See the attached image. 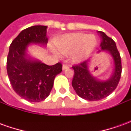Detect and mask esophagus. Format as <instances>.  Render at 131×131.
I'll return each instance as SVG.
<instances>
[{"mask_svg":"<svg viewBox=\"0 0 131 131\" xmlns=\"http://www.w3.org/2000/svg\"><path fill=\"white\" fill-rule=\"evenodd\" d=\"M69 68V66L67 65V64H63L62 66V69L63 70H65V69H67Z\"/></svg>","mask_w":131,"mask_h":131,"instance_id":"obj_1","label":"esophagus"}]
</instances>
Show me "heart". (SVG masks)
<instances>
[{"label": "heart", "mask_w": 131, "mask_h": 131, "mask_svg": "<svg viewBox=\"0 0 131 131\" xmlns=\"http://www.w3.org/2000/svg\"><path fill=\"white\" fill-rule=\"evenodd\" d=\"M57 50L62 54H71L74 62H81L91 54L97 46V39L93 35L83 33L68 34L55 40ZM58 54L57 51H54Z\"/></svg>", "instance_id": "1"}]
</instances>
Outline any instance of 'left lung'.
<instances>
[{
    "label": "left lung",
    "instance_id": "left-lung-1",
    "mask_svg": "<svg viewBox=\"0 0 131 131\" xmlns=\"http://www.w3.org/2000/svg\"><path fill=\"white\" fill-rule=\"evenodd\" d=\"M101 37L99 52H109L114 61V69L110 77L106 80H100L93 76L89 70L91 60H87L74 66V76L72 80V86L77 94L81 98L89 101H97L106 97L112 93L118 85L121 78V61L115 42L102 31H97Z\"/></svg>",
    "mask_w": 131,
    "mask_h": 131
}]
</instances>
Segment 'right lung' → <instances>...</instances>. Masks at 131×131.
<instances>
[{
	"label": "right lung",
	"mask_w": 131,
	"mask_h": 131,
	"mask_svg": "<svg viewBox=\"0 0 131 131\" xmlns=\"http://www.w3.org/2000/svg\"><path fill=\"white\" fill-rule=\"evenodd\" d=\"M47 27L37 25L21 31L10 44L7 55V72L13 90L31 102L48 97L54 78L62 71L61 63L47 65L27 52L30 44L47 45Z\"/></svg>",
	"instance_id": "right-lung-1"
}]
</instances>
